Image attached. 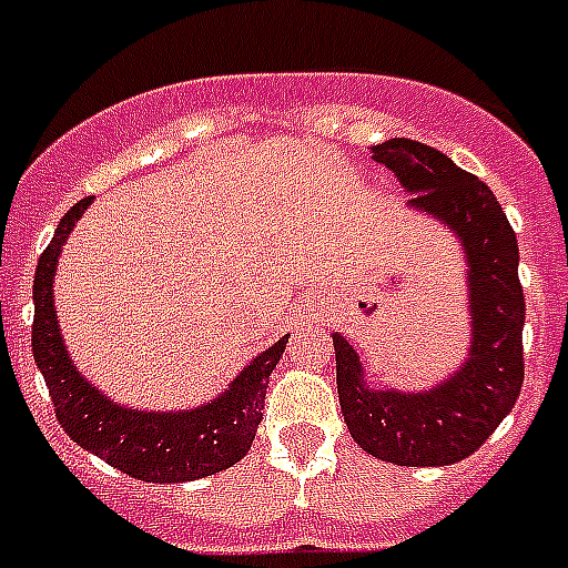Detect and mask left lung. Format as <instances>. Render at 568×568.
<instances>
[{"label":"left lung","mask_w":568,"mask_h":568,"mask_svg":"<svg viewBox=\"0 0 568 568\" xmlns=\"http://www.w3.org/2000/svg\"><path fill=\"white\" fill-rule=\"evenodd\" d=\"M395 173L406 207L453 233L464 253L469 344L453 373L424 389L375 384L349 341L333 333L335 381L346 429L373 458L398 466H449L469 458L511 413L524 384L526 304L518 239L480 179L413 139L369 148Z\"/></svg>","instance_id":"8db88e82"}]
</instances>
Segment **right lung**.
Returning <instances> with one entry per match:
<instances>
[{"instance_id": "1", "label": "right lung", "mask_w": 568, "mask_h": 568, "mask_svg": "<svg viewBox=\"0 0 568 568\" xmlns=\"http://www.w3.org/2000/svg\"><path fill=\"white\" fill-rule=\"evenodd\" d=\"M90 202L93 199H82L62 215L33 278V358L57 406L59 424L82 449L144 484H187L230 469L253 446L270 373L284 355L290 335L255 355L222 393L199 406L155 413L113 400L73 364L53 295L62 250Z\"/></svg>"}]
</instances>
